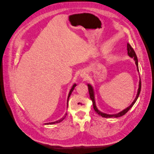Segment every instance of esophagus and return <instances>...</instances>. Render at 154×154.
Wrapping results in <instances>:
<instances>
[{"instance_id": "1", "label": "esophagus", "mask_w": 154, "mask_h": 154, "mask_svg": "<svg viewBox=\"0 0 154 154\" xmlns=\"http://www.w3.org/2000/svg\"><path fill=\"white\" fill-rule=\"evenodd\" d=\"M86 73L85 72H82L81 74H80V76L82 77V78H85V76H86Z\"/></svg>"}]
</instances>
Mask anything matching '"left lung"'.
Wrapping results in <instances>:
<instances>
[{"label":"left lung","mask_w":154,"mask_h":154,"mask_svg":"<svg viewBox=\"0 0 154 154\" xmlns=\"http://www.w3.org/2000/svg\"><path fill=\"white\" fill-rule=\"evenodd\" d=\"M127 54L129 56L130 58H134V60L135 61V63L137 67V71L139 72V67H138V60H137V57L136 56V53H135L134 50L133 49V48L131 47L128 43L127 44ZM88 92H89V95H90V98L91 99L92 103H93V107H94V110L96 112V113L98 114L100 116H101L103 118H118V117H121L123 115H125L127 112L132 108L133 106V105H134V103H136L138 97L139 96V94H140L141 92V78H139V87L137 89V93L136 98L134 100V101L131 103V105H129L127 108L125 109L124 110H123L122 111L119 112L118 113L116 114H106L103 112H101L97 108L96 105V102H95V96H94V88H93V87L92 86V85L88 83Z\"/></svg>","instance_id":"8db88e82"}]
</instances>
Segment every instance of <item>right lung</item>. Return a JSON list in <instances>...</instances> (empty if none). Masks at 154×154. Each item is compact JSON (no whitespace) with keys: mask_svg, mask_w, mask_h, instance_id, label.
Segmentation results:
<instances>
[{"mask_svg":"<svg viewBox=\"0 0 154 154\" xmlns=\"http://www.w3.org/2000/svg\"><path fill=\"white\" fill-rule=\"evenodd\" d=\"M76 86V83H74V85L72 86V87H71V90H70V91H69V95H68V97H67V106H68V102H69V97H70V96H71L72 92L73 91L74 87H75ZM66 116H67V114H65V116H64V117H63V118H62L60 119H58V120L56 121V122H51V123H45V125H53V124H55V123H60V122H62V121L65 119V118L66 117Z\"/></svg>","mask_w":154,"mask_h":154,"instance_id":"right-lung-1","label":"right lung"}]
</instances>
